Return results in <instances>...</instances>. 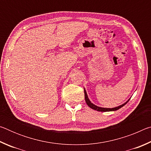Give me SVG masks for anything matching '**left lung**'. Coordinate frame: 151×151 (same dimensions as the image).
I'll list each match as a JSON object with an SVG mask.
<instances>
[{
    "instance_id": "8db88e82",
    "label": "left lung",
    "mask_w": 151,
    "mask_h": 151,
    "mask_svg": "<svg viewBox=\"0 0 151 151\" xmlns=\"http://www.w3.org/2000/svg\"><path fill=\"white\" fill-rule=\"evenodd\" d=\"M84 92H85V101L86 104H87V105L91 108L92 109H94V110H96L97 111H101V112H107V111H117V110H119V109H121V107L123 106L124 105H125L130 100V99L128 100L127 102H125L124 103H123L121 105H119L116 107H114V108H103V107H100V106H98L95 105V104H94L93 103H91V101L89 100L88 95H87V93H86V91L85 90V88H84Z\"/></svg>"
}]
</instances>
